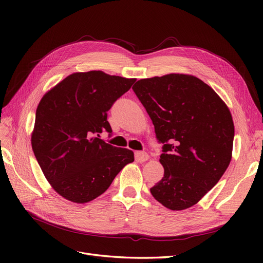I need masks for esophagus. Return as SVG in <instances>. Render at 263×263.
Masks as SVG:
<instances>
[{"mask_svg": "<svg viewBox=\"0 0 263 263\" xmlns=\"http://www.w3.org/2000/svg\"><path fill=\"white\" fill-rule=\"evenodd\" d=\"M135 159H136V161L138 162H145L149 159V156L145 151H136V153H135Z\"/></svg>", "mask_w": 263, "mask_h": 263, "instance_id": "esophagus-1", "label": "esophagus"}]
</instances>
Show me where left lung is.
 Wrapping results in <instances>:
<instances>
[{
	"label": "left lung",
	"mask_w": 263,
	"mask_h": 263,
	"mask_svg": "<svg viewBox=\"0 0 263 263\" xmlns=\"http://www.w3.org/2000/svg\"><path fill=\"white\" fill-rule=\"evenodd\" d=\"M133 90L163 145L164 174L150 192L166 209H189L215 186L232 160L229 108L211 86L189 74L141 79Z\"/></svg>",
	"instance_id": "left-lung-1"
}]
</instances>
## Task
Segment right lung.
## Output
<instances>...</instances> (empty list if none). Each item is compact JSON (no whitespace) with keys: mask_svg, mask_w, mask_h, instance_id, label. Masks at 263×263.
I'll use <instances>...</instances> for the list:
<instances>
[{"mask_svg":"<svg viewBox=\"0 0 263 263\" xmlns=\"http://www.w3.org/2000/svg\"><path fill=\"white\" fill-rule=\"evenodd\" d=\"M135 81L103 71L76 72L39 102L31 147L46 179L66 200H94L134 161L132 150L106 144L100 135L112 133L108 109Z\"/></svg>","mask_w":263,"mask_h":263,"instance_id":"right-lung-1","label":"right lung"}]
</instances>
